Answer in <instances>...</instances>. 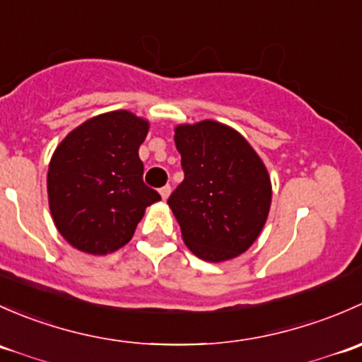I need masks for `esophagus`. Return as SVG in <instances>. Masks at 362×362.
Here are the masks:
<instances>
[{
  "label": "esophagus",
  "instance_id": "esophagus-1",
  "mask_svg": "<svg viewBox=\"0 0 362 362\" xmlns=\"http://www.w3.org/2000/svg\"><path fill=\"white\" fill-rule=\"evenodd\" d=\"M158 192H160V197H162L163 200H167V199H169V195H170V186L169 185L162 186V188H160Z\"/></svg>",
  "mask_w": 362,
  "mask_h": 362
}]
</instances>
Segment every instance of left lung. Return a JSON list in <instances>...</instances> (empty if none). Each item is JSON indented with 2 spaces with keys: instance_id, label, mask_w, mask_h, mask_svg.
Listing matches in <instances>:
<instances>
[{
  "instance_id": "obj_1",
  "label": "left lung",
  "mask_w": 362,
  "mask_h": 362,
  "mask_svg": "<svg viewBox=\"0 0 362 362\" xmlns=\"http://www.w3.org/2000/svg\"><path fill=\"white\" fill-rule=\"evenodd\" d=\"M185 180L167 204L186 247L221 263L247 251L262 233L272 204L263 160L240 132L214 120L174 129Z\"/></svg>"
}]
</instances>
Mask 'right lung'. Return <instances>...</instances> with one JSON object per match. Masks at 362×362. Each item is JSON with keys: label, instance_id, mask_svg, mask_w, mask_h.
I'll return each mask as SVG.
<instances>
[{"label": "right lung", "instance_id": "add662e5", "mask_svg": "<svg viewBox=\"0 0 362 362\" xmlns=\"http://www.w3.org/2000/svg\"><path fill=\"white\" fill-rule=\"evenodd\" d=\"M150 122L127 110L88 118L59 143L48 163V207L74 249L104 256L129 244L160 195L143 182L139 146Z\"/></svg>", "mask_w": 362, "mask_h": 362}]
</instances>
